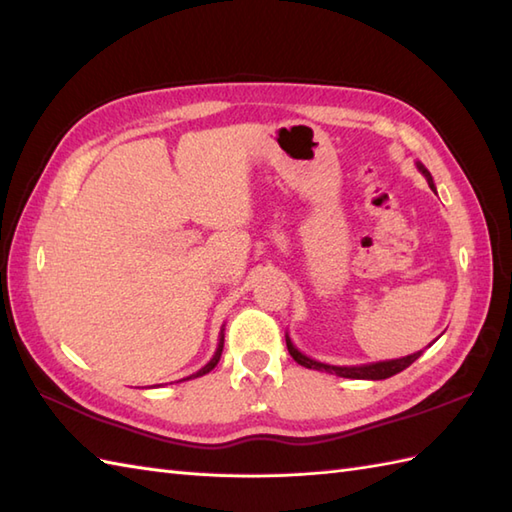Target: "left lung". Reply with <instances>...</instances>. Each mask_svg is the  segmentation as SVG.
Here are the masks:
<instances>
[{"instance_id": "left-lung-1", "label": "left lung", "mask_w": 512, "mask_h": 512, "mask_svg": "<svg viewBox=\"0 0 512 512\" xmlns=\"http://www.w3.org/2000/svg\"><path fill=\"white\" fill-rule=\"evenodd\" d=\"M415 168L422 172L426 183H429L431 190L437 194L431 172L426 170L420 161H415ZM285 340H287V349L291 353V358H294L298 364H302V367L316 369V371H327V373H336V375H340V378H349V380H387V378H391V375L404 371L406 367H411V364L422 356V351H417V353H411V356L395 358V360H380V362H369V364H349V367H338V364H327V362H320V360H314V358L305 356V353L298 351L296 344L291 342L289 333H285ZM431 344H429V347H431Z\"/></svg>"}]
</instances>
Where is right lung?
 Returning <instances> with one entry per match:
<instances>
[{"label":"right lung","mask_w":512,"mask_h":512,"mask_svg":"<svg viewBox=\"0 0 512 512\" xmlns=\"http://www.w3.org/2000/svg\"><path fill=\"white\" fill-rule=\"evenodd\" d=\"M223 342H225V325L221 327V336H218V347H216V351H214V356L210 358V362L205 364V367H201L198 369L196 373H192V375H187V378H183V380H192V378H201V375H205V373H210L216 364H218V360H221V353H223ZM183 380H179V382H183Z\"/></svg>","instance_id":"1"}]
</instances>
